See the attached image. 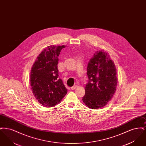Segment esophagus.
Returning <instances> with one entry per match:
<instances>
[{"label":"esophagus","mask_w":146,"mask_h":146,"mask_svg":"<svg viewBox=\"0 0 146 146\" xmlns=\"http://www.w3.org/2000/svg\"><path fill=\"white\" fill-rule=\"evenodd\" d=\"M76 87H77V86H76V85H74V86H72V87H71V88H70V89H71V90H74L75 89H76Z\"/></svg>","instance_id":"1"}]
</instances>
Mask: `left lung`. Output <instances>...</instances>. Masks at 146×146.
Segmentation results:
<instances>
[{
  "label": "left lung",
  "instance_id": "1",
  "mask_svg": "<svg viewBox=\"0 0 146 146\" xmlns=\"http://www.w3.org/2000/svg\"><path fill=\"white\" fill-rule=\"evenodd\" d=\"M117 69L108 54L97 51L88 63L89 81L85 87L83 101L92 110L104 107L111 101L116 91L118 79Z\"/></svg>",
  "mask_w": 146,
  "mask_h": 146
}]
</instances>
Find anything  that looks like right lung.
<instances>
[{"mask_svg":"<svg viewBox=\"0 0 146 146\" xmlns=\"http://www.w3.org/2000/svg\"><path fill=\"white\" fill-rule=\"evenodd\" d=\"M66 46L51 45L44 49L35 61L30 74L32 92L38 102L51 107L59 104L67 90L58 78V56Z\"/></svg>","mask_w":146,"mask_h":146,"instance_id":"1","label":"right lung"}]
</instances>
